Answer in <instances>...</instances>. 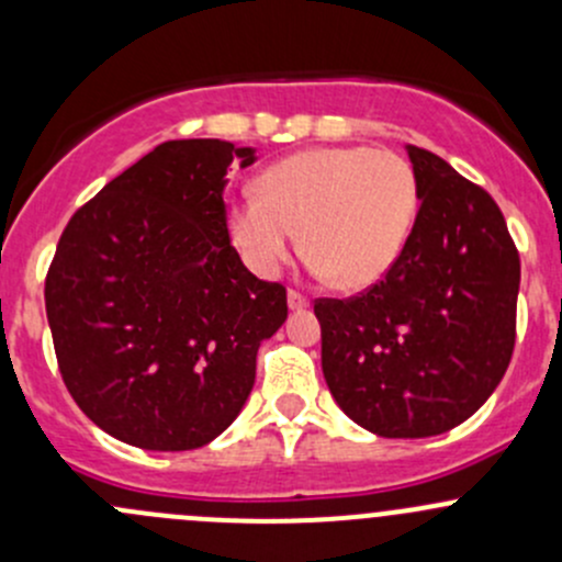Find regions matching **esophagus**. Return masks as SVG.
<instances>
[{"instance_id":"esophagus-1","label":"esophagus","mask_w":562,"mask_h":562,"mask_svg":"<svg viewBox=\"0 0 562 562\" xmlns=\"http://www.w3.org/2000/svg\"><path fill=\"white\" fill-rule=\"evenodd\" d=\"M288 307L304 310V307H310V299L304 296L302 291H296V288H291V291H288Z\"/></svg>"}]
</instances>
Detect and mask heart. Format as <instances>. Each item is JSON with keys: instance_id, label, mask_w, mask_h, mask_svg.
Wrapping results in <instances>:
<instances>
[{"instance_id": "obj_1", "label": "heart", "mask_w": 562, "mask_h": 562, "mask_svg": "<svg viewBox=\"0 0 562 562\" xmlns=\"http://www.w3.org/2000/svg\"><path fill=\"white\" fill-rule=\"evenodd\" d=\"M418 214V179L396 151L326 146L266 168L258 195L231 209V236L249 269L271 277L304 231V252L342 291H364L394 269Z\"/></svg>"}]
</instances>
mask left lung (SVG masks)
<instances>
[{
  "mask_svg": "<svg viewBox=\"0 0 562 562\" xmlns=\"http://www.w3.org/2000/svg\"><path fill=\"white\" fill-rule=\"evenodd\" d=\"M413 234L394 269L348 299H315L328 391L381 438H432L473 416L517 339L519 252L501 206L443 157L407 146Z\"/></svg>",
  "mask_w": 562,
  "mask_h": 562,
  "instance_id": "8db88e82",
  "label": "left lung"
}]
</instances>
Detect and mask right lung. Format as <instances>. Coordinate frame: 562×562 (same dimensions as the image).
I'll use <instances>...</instances> for the list:
<instances>
[{"label":"right lung","mask_w":562,"mask_h":562,"mask_svg":"<svg viewBox=\"0 0 562 562\" xmlns=\"http://www.w3.org/2000/svg\"><path fill=\"white\" fill-rule=\"evenodd\" d=\"M231 140L155 146L70 217L45 274L56 364L76 405L130 446L190 451L231 427L258 345L288 317L280 282L231 245Z\"/></svg>","instance_id":"obj_1"}]
</instances>
